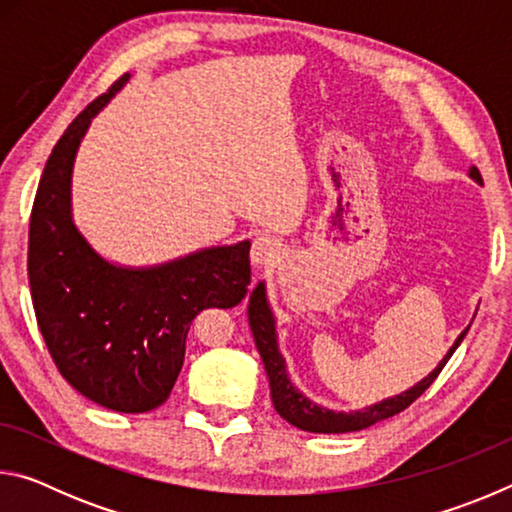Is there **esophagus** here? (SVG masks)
Instances as JSON below:
<instances>
[{"label": "esophagus", "mask_w": 512, "mask_h": 512, "mask_svg": "<svg viewBox=\"0 0 512 512\" xmlns=\"http://www.w3.org/2000/svg\"><path fill=\"white\" fill-rule=\"evenodd\" d=\"M282 255V244L271 235H259L253 241V248H250V259H253L255 266H268L275 264Z\"/></svg>", "instance_id": "1"}]
</instances>
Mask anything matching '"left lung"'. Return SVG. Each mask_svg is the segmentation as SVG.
Masks as SVG:
<instances>
[{"label": "left lung", "instance_id": "8db88e82", "mask_svg": "<svg viewBox=\"0 0 512 512\" xmlns=\"http://www.w3.org/2000/svg\"><path fill=\"white\" fill-rule=\"evenodd\" d=\"M470 178H474L476 183L483 185V178L476 167L470 169ZM248 323H250V329H253V339H255V345L259 350V357H262V361H264L275 411L280 413L284 420L291 422L293 427H298L302 431H311V433L359 431V429L370 427V424L381 422L386 418H393V415L404 411L406 406H411L433 384V379L440 375V370L445 368V363L449 361L454 350L465 339L467 329H470V327L463 329L461 336H458L452 348H449V352L443 357V361H440L438 366L433 368L422 381L411 386L409 391H404L395 397H388V400H381L372 406H366V409H361V411L343 413V411H329V409H325V406L314 404L309 397L302 395L298 388L293 386V381L289 379V372H287V361H284V357L280 354V348H277L275 318H273L271 307H268L264 282H259L253 289V293H250Z\"/></svg>", "mask_w": 512, "mask_h": 512}]
</instances>
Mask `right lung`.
<instances>
[{"mask_svg":"<svg viewBox=\"0 0 512 512\" xmlns=\"http://www.w3.org/2000/svg\"><path fill=\"white\" fill-rule=\"evenodd\" d=\"M128 79L94 99L51 151L31 210L27 268L42 339L67 384L106 409L146 413L176 384L192 320L246 298L250 241L131 268L103 259L81 235L72 219L76 151Z\"/></svg>","mask_w":512,"mask_h":512,"instance_id":"add662e5","label":"right lung"}]
</instances>
